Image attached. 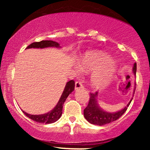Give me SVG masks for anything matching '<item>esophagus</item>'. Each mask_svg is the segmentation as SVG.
I'll return each instance as SVG.
<instances>
[{
	"label": "esophagus",
	"mask_w": 150,
	"mask_h": 150,
	"mask_svg": "<svg viewBox=\"0 0 150 150\" xmlns=\"http://www.w3.org/2000/svg\"><path fill=\"white\" fill-rule=\"evenodd\" d=\"M75 89L77 90V89H83L84 88V86L82 85V82H80V81H77L75 82Z\"/></svg>",
	"instance_id": "obj_1"
}]
</instances>
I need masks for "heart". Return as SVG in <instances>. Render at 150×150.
<instances>
[{
    "label": "heart",
    "instance_id": "b5f03b06",
    "mask_svg": "<svg viewBox=\"0 0 150 150\" xmlns=\"http://www.w3.org/2000/svg\"><path fill=\"white\" fill-rule=\"evenodd\" d=\"M114 61L101 51H90L85 53L76 66L77 73L81 70L91 73L90 82L94 87L100 88L106 85L113 75Z\"/></svg>",
    "mask_w": 150,
    "mask_h": 150
}]
</instances>
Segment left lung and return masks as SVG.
<instances>
[{
	"label": "left lung",
	"instance_id": "8db88e82",
	"mask_svg": "<svg viewBox=\"0 0 150 150\" xmlns=\"http://www.w3.org/2000/svg\"><path fill=\"white\" fill-rule=\"evenodd\" d=\"M132 70H133L134 75H135L136 70H137V64H136V63H134ZM97 92L90 93L89 94H90V97H89L88 105L84 109V116H85L86 120L90 123L98 125L107 124V123H111V122L118 119L126 111L127 108H128L132 99H131V100L129 101L128 105L120 111H118L115 113H108L101 109L98 105L97 100Z\"/></svg>",
	"mask_w": 150,
	"mask_h": 150
}]
</instances>
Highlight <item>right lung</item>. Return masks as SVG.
I'll use <instances>...</instances> for the list:
<instances>
[{
    "label": "right lung",
    "instance_id": "right-lung-1",
    "mask_svg": "<svg viewBox=\"0 0 150 150\" xmlns=\"http://www.w3.org/2000/svg\"><path fill=\"white\" fill-rule=\"evenodd\" d=\"M47 47H56L59 48L60 44L58 43L53 42L51 40H43L39 42H34L31 44L27 47V49H31V48H36V49H44ZM75 89V81L70 80L65 85V89L63 90L59 101L56 106L49 112L41 115H31L26 113L25 111H22L30 119L41 123H53L56 122L61 118L62 112H63V106L64 102L66 100L67 97Z\"/></svg>",
    "mask_w": 150,
    "mask_h": 150
}]
</instances>
